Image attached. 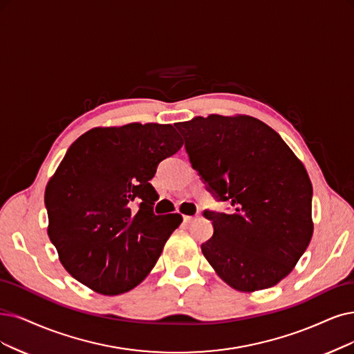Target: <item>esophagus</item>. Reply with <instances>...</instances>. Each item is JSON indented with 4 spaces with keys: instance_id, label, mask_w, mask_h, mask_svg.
Here are the masks:
<instances>
[{
    "instance_id": "1",
    "label": "esophagus",
    "mask_w": 354,
    "mask_h": 354,
    "mask_svg": "<svg viewBox=\"0 0 354 354\" xmlns=\"http://www.w3.org/2000/svg\"><path fill=\"white\" fill-rule=\"evenodd\" d=\"M197 217L198 216H184V221H185V223H191V221H194Z\"/></svg>"
}]
</instances>
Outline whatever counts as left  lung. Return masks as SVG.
I'll use <instances>...</instances> for the list:
<instances>
[{
  "label": "left lung",
  "instance_id": "obj_1",
  "mask_svg": "<svg viewBox=\"0 0 354 354\" xmlns=\"http://www.w3.org/2000/svg\"><path fill=\"white\" fill-rule=\"evenodd\" d=\"M192 167L230 213L205 210L213 236L201 245L233 289L263 290L289 274L310 242L312 184L283 138L252 116H197L175 125Z\"/></svg>",
  "mask_w": 354,
  "mask_h": 354
}]
</instances>
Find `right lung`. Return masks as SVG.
Wrapping results in <instances>:
<instances>
[{
  "mask_svg": "<svg viewBox=\"0 0 354 354\" xmlns=\"http://www.w3.org/2000/svg\"><path fill=\"white\" fill-rule=\"evenodd\" d=\"M182 144L172 125L138 122L93 128L71 144L45 205L49 239L75 280L112 296L146 279L182 221L154 214L150 179Z\"/></svg>",
  "mask_w": 354,
  "mask_h": 354,
  "instance_id": "obj_1",
  "label": "right lung"
}]
</instances>
